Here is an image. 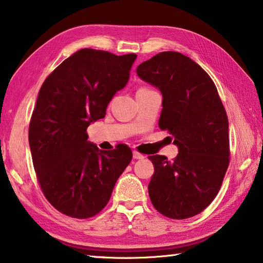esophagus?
Listing matches in <instances>:
<instances>
[{
  "label": "esophagus",
  "instance_id": "34e87169",
  "mask_svg": "<svg viewBox=\"0 0 263 263\" xmlns=\"http://www.w3.org/2000/svg\"><path fill=\"white\" fill-rule=\"evenodd\" d=\"M144 158H145L144 155H142V154L139 153V152H137V151H135V152H133V159L140 160V159H144Z\"/></svg>",
  "mask_w": 263,
  "mask_h": 263
}]
</instances>
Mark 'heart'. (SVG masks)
Here are the masks:
<instances>
[{"label":"heart","mask_w":263,"mask_h":263,"mask_svg":"<svg viewBox=\"0 0 263 263\" xmlns=\"http://www.w3.org/2000/svg\"><path fill=\"white\" fill-rule=\"evenodd\" d=\"M146 90H151V89H149V88H147V87H141V88L138 89V91H137V92H140V91H146Z\"/></svg>","instance_id":"1"}]
</instances>
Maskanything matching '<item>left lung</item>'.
<instances>
[{
	"mask_svg": "<svg viewBox=\"0 0 263 263\" xmlns=\"http://www.w3.org/2000/svg\"><path fill=\"white\" fill-rule=\"evenodd\" d=\"M137 74L161 91L159 127L179 147L173 161L148 157L151 202L172 219L194 217L215 199L230 163L229 119L216 84L194 60L173 51L144 61Z\"/></svg>",
	"mask_w": 263,
	"mask_h": 263,
	"instance_id": "1",
	"label": "left lung"
}]
</instances>
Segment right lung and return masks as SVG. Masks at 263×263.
Returning <instances> with one entry per match:
<instances>
[{
  "label": "right lung",
  "instance_id": "right-lung-1",
  "mask_svg": "<svg viewBox=\"0 0 263 263\" xmlns=\"http://www.w3.org/2000/svg\"><path fill=\"white\" fill-rule=\"evenodd\" d=\"M135 53L82 48L45 79L29 125L32 162L44 196L66 216L87 219L108 204L132 159L128 146L99 151L89 124L103 118L109 102L126 86Z\"/></svg>",
  "mask_w": 263,
  "mask_h": 263
}]
</instances>
